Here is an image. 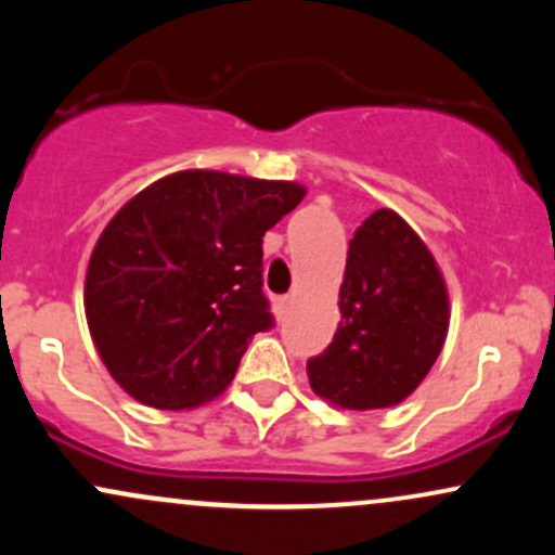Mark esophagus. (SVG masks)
I'll return each instance as SVG.
<instances>
[{
	"label": "esophagus",
	"instance_id": "esophagus-1",
	"mask_svg": "<svg viewBox=\"0 0 555 555\" xmlns=\"http://www.w3.org/2000/svg\"><path fill=\"white\" fill-rule=\"evenodd\" d=\"M292 299L289 297H284V299H279V305H282V308H286V305H289Z\"/></svg>",
	"mask_w": 555,
	"mask_h": 555
}]
</instances>
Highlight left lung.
Segmentation results:
<instances>
[{
    "label": "left lung",
    "instance_id": "left-lung-1",
    "mask_svg": "<svg viewBox=\"0 0 555 555\" xmlns=\"http://www.w3.org/2000/svg\"><path fill=\"white\" fill-rule=\"evenodd\" d=\"M334 341L308 360L318 397L344 410H380L410 397L441 354L449 295L425 242L391 208L349 240Z\"/></svg>",
    "mask_w": 555,
    "mask_h": 555
}]
</instances>
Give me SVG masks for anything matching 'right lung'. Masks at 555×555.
<instances>
[{
  "mask_svg": "<svg viewBox=\"0 0 555 555\" xmlns=\"http://www.w3.org/2000/svg\"><path fill=\"white\" fill-rule=\"evenodd\" d=\"M305 197L297 182L190 169L119 208L86 273L99 358L130 397L190 410L232 384L258 331L263 234Z\"/></svg>",
  "mask_w": 555,
  "mask_h": 555,
  "instance_id": "obj_1",
  "label": "right lung"
}]
</instances>
